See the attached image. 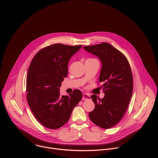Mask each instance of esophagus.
I'll return each instance as SVG.
<instances>
[{
    "label": "esophagus",
    "mask_w": 158,
    "mask_h": 158,
    "mask_svg": "<svg viewBox=\"0 0 158 158\" xmlns=\"http://www.w3.org/2000/svg\"><path fill=\"white\" fill-rule=\"evenodd\" d=\"M90 98V95L89 94L86 93H83V98H82L83 100H89Z\"/></svg>",
    "instance_id": "34e87169"
}]
</instances>
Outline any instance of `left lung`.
Here are the masks:
<instances>
[{
  "instance_id": "1",
  "label": "left lung",
  "mask_w": 158,
  "mask_h": 158,
  "mask_svg": "<svg viewBox=\"0 0 158 158\" xmlns=\"http://www.w3.org/2000/svg\"><path fill=\"white\" fill-rule=\"evenodd\" d=\"M83 48L97 56L102 63L99 82L103 83L100 88L105 97L97 99L96 95L90 96L95 108L89 113V118L98 127L110 128L120 121L129 105L133 90L131 69L126 56L109 43Z\"/></svg>"
}]
</instances>
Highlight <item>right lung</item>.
<instances>
[{"label": "right lung", "instance_id": "right-lung-1", "mask_svg": "<svg viewBox=\"0 0 158 158\" xmlns=\"http://www.w3.org/2000/svg\"><path fill=\"white\" fill-rule=\"evenodd\" d=\"M81 45L54 44L41 49L33 57L27 75L28 104L36 118L47 128L63 126L83 95L75 89L60 95V88L68 76V63Z\"/></svg>", "mask_w": 158, "mask_h": 158}]
</instances>
